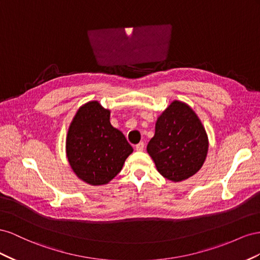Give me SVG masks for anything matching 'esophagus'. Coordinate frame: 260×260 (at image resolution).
I'll return each instance as SVG.
<instances>
[{
    "label": "esophagus",
    "mask_w": 260,
    "mask_h": 260,
    "mask_svg": "<svg viewBox=\"0 0 260 260\" xmlns=\"http://www.w3.org/2000/svg\"><path fill=\"white\" fill-rule=\"evenodd\" d=\"M144 148H145V144L143 142H140L139 144L136 145V150L137 151H143Z\"/></svg>",
    "instance_id": "34e87169"
}]
</instances>
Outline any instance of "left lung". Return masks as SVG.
Returning <instances> with one entry per match:
<instances>
[{"label":"left lung","instance_id":"1","mask_svg":"<svg viewBox=\"0 0 260 260\" xmlns=\"http://www.w3.org/2000/svg\"><path fill=\"white\" fill-rule=\"evenodd\" d=\"M208 147V135L194 110L174 100L158 116L147 152L163 177L182 182L202 169Z\"/></svg>","mask_w":260,"mask_h":260}]
</instances>
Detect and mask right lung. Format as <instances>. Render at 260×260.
Returning <instances> with one entry per match:
<instances>
[{"label":"right lung","instance_id":"add662e5","mask_svg":"<svg viewBox=\"0 0 260 260\" xmlns=\"http://www.w3.org/2000/svg\"><path fill=\"white\" fill-rule=\"evenodd\" d=\"M133 152L121 131L110 123V110L98 101L81 106L66 136V155L73 172L85 183L108 184Z\"/></svg>","mask_w":260,"mask_h":260}]
</instances>
